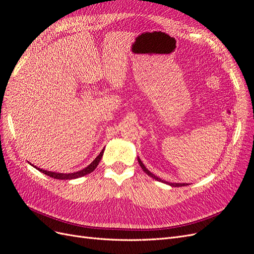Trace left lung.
I'll use <instances>...</instances> for the list:
<instances>
[{
    "mask_svg": "<svg viewBox=\"0 0 254 254\" xmlns=\"http://www.w3.org/2000/svg\"><path fill=\"white\" fill-rule=\"evenodd\" d=\"M137 161H139V164H140V166L142 167V170L144 171V173H146V174H147L149 177H151V178H153V179L157 180V181H160V182L166 183V184H168V186H171V187H173V188H177V187H186V186H189L188 183H172V182H167V181H164V180H162V179H160L159 177H157V176L153 175L151 172H149V171L147 170V168L145 167V165L143 164V162H142V161L140 160V158H137Z\"/></svg>",
    "mask_w": 254,
    "mask_h": 254,
    "instance_id": "1",
    "label": "left lung"
}]
</instances>
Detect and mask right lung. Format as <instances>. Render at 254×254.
Listing matches in <instances>:
<instances>
[{"label": "right lung", "mask_w": 254, "mask_h": 254, "mask_svg": "<svg viewBox=\"0 0 254 254\" xmlns=\"http://www.w3.org/2000/svg\"><path fill=\"white\" fill-rule=\"evenodd\" d=\"M104 150H105V149H103V150L101 151V153H99V155H98L93 161H92V163L89 164L87 167H84L83 170H81V171L74 172V173L64 174V173L49 172V171L42 170V168L37 167V166H35V165H33V164H32V166H34V167L36 168V170H38L39 172L43 173L44 175L52 177V178H54V179H59V180H72V179H76V178H80V177H83V176H86V175H88V174L93 172V171L95 170V168L97 167V165H98V163H99V161L102 160V157H103V155H104Z\"/></svg>", "instance_id": "obj_1"}]
</instances>
